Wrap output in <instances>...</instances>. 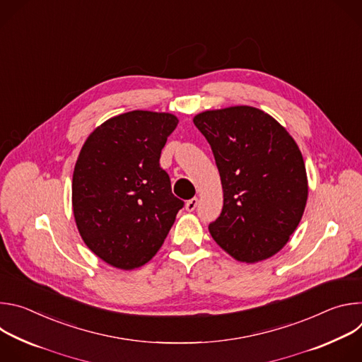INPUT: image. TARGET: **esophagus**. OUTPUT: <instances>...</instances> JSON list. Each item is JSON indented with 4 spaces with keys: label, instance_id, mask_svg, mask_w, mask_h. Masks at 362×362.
I'll list each match as a JSON object with an SVG mask.
<instances>
[{
    "label": "esophagus",
    "instance_id": "34e87169",
    "mask_svg": "<svg viewBox=\"0 0 362 362\" xmlns=\"http://www.w3.org/2000/svg\"><path fill=\"white\" fill-rule=\"evenodd\" d=\"M197 203H199V199H197V197H192L190 200H187V202H186V204H185L186 211H187V212H193V211L196 209Z\"/></svg>",
    "mask_w": 362,
    "mask_h": 362
}]
</instances>
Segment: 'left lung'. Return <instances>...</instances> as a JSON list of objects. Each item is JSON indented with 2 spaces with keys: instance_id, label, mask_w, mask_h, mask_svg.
I'll list each match as a JSON object with an SVG mask.
<instances>
[{
  "instance_id": "1",
  "label": "left lung",
  "mask_w": 362,
  "mask_h": 362,
  "mask_svg": "<svg viewBox=\"0 0 362 362\" xmlns=\"http://www.w3.org/2000/svg\"><path fill=\"white\" fill-rule=\"evenodd\" d=\"M209 141L223 189L221 216L209 225L215 242L239 262L278 253L298 228L308 199L302 153L268 113L233 106L193 117Z\"/></svg>"
}]
</instances>
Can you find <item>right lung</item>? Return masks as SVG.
I'll use <instances>...</instances> for the list:
<instances>
[{"mask_svg":"<svg viewBox=\"0 0 362 362\" xmlns=\"http://www.w3.org/2000/svg\"><path fill=\"white\" fill-rule=\"evenodd\" d=\"M177 123L170 113L133 110L95 127L80 150L71 186L76 225L88 249L115 268L147 264L183 208L160 168Z\"/></svg>","mask_w":362,"mask_h":362,"instance_id":"add662e5","label":"right lung"}]
</instances>
